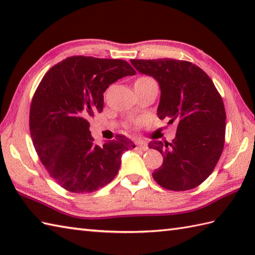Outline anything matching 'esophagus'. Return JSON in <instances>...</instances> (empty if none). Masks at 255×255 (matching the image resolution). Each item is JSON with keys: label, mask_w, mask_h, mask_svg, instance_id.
<instances>
[{"label": "esophagus", "mask_w": 255, "mask_h": 255, "mask_svg": "<svg viewBox=\"0 0 255 255\" xmlns=\"http://www.w3.org/2000/svg\"><path fill=\"white\" fill-rule=\"evenodd\" d=\"M137 149L145 151V150H148V145H147V143H145V142L140 141V142L137 143Z\"/></svg>", "instance_id": "34e87169"}]
</instances>
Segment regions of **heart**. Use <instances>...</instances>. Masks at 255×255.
<instances>
[{
    "label": "heart",
    "instance_id": "1",
    "mask_svg": "<svg viewBox=\"0 0 255 255\" xmlns=\"http://www.w3.org/2000/svg\"><path fill=\"white\" fill-rule=\"evenodd\" d=\"M139 80H151L150 78H140Z\"/></svg>",
    "mask_w": 255,
    "mask_h": 255
}]
</instances>
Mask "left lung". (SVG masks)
I'll use <instances>...</instances> for the list:
<instances>
[{"mask_svg": "<svg viewBox=\"0 0 255 255\" xmlns=\"http://www.w3.org/2000/svg\"><path fill=\"white\" fill-rule=\"evenodd\" d=\"M141 74L159 83L158 117L176 122L171 142L150 141L163 156L152 176L170 191H187L202 184L214 171L225 143L226 112L210 78L192 62L175 59L130 60Z\"/></svg>", "mask_w": 255, "mask_h": 255, "instance_id": "8db88e82", "label": "left lung"}]
</instances>
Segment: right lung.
<instances>
[{
  "label": "right lung",
  "instance_id": "right-lung-1",
  "mask_svg": "<svg viewBox=\"0 0 255 255\" xmlns=\"http://www.w3.org/2000/svg\"><path fill=\"white\" fill-rule=\"evenodd\" d=\"M136 71L121 59L71 57L53 66L32 97L29 127L41 163L69 192L91 193L117 175L122 155L134 148L125 136L97 145L89 118L101 113L103 93Z\"/></svg>",
  "mask_w": 255,
  "mask_h": 255
}]
</instances>
